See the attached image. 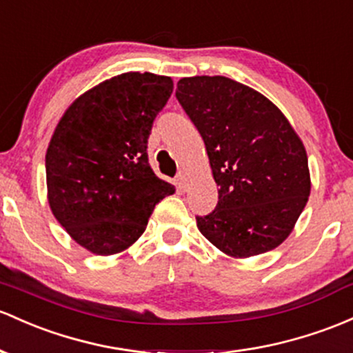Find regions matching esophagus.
I'll list each match as a JSON object with an SVG mask.
<instances>
[{
  "instance_id": "esophagus-1",
  "label": "esophagus",
  "mask_w": 353,
  "mask_h": 353,
  "mask_svg": "<svg viewBox=\"0 0 353 353\" xmlns=\"http://www.w3.org/2000/svg\"><path fill=\"white\" fill-rule=\"evenodd\" d=\"M176 181H177V185H179V189L188 188V176H185L184 170H179V174H177Z\"/></svg>"
}]
</instances>
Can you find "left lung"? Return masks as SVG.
<instances>
[{
  "mask_svg": "<svg viewBox=\"0 0 353 353\" xmlns=\"http://www.w3.org/2000/svg\"><path fill=\"white\" fill-rule=\"evenodd\" d=\"M176 97L199 130L218 204L196 216L218 250L250 258L288 238L310 196L308 157L288 119L265 95L226 77H188Z\"/></svg>",
  "mask_w": 353,
  "mask_h": 353,
  "instance_id": "left-lung-1",
  "label": "left lung"
}]
</instances>
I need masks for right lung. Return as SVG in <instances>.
I'll return each mask as SVG.
<instances>
[{
  "mask_svg": "<svg viewBox=\"0 0 353 353\" xmlns=\"http://www.w3.org/2000/svg\"><path fill=\"white\" fill-rule=\"evenodd\" d=\"M170 77L129 72L82 94L46 150L48 203L58 223L90 253L134 245L174 185L149 165L147 139L168 103Z\"/></svg>",
  "mask_w": 353,
  "mask_h": 353,
  "instance_id": "add662e5",
  "label": "right lung"
}]
</instances>
